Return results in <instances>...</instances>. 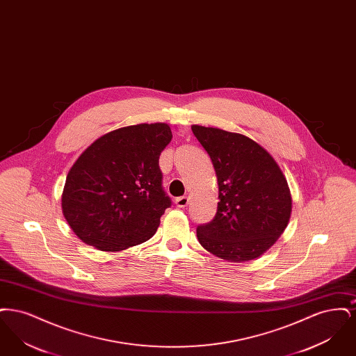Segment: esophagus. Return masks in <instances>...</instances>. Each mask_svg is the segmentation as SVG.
<instances>
[{"instance_id": "obj_1", "label": "esophagus", "mask_w": 356, "mask_h": 356, "mask_svg": "<svg viewBox=\"0 0 356 356\" xmlns=\"http://www.w3.org/2000/svg\"><path fill=\"white\" fill-rule=\"evenodd\" d=\"M189 203V199L186 197V196H181V197H177L176 200H175V204H176V207H179V208H186V205Z\"/></svg>"}]
</instances>
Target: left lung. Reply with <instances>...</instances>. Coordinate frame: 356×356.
<instances>
[{
  "mask_svg": "<svg viewBox=\"0 0 356 356\" xmlns=\"http://www.w3.org/2000/svg\"><path fill=\"white\" fill-rule=\"evenodd\" d=\"M218 177L215 219L197 227L204 250L243 263L267 252L287 228L292 197L287 179L271 153L247 136L192 125Z\"/></svg>",
  "mask_w": 356,
  "mask_h": 356,
  "instance_id": "8db88e82",
  "label": "left lung"
}]
</instances>
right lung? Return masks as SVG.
I'll return each instance as SVG.
<instances>
[{
	"label": "right lung",
	"instance_id": "add662e5",
	"mask_svg": "<svg viewBox=\"0 0 356 356\" xmlns=\"http://www.w3.org/2000/svg\"><path fill=\"white\" fill-rule=\"evenodd\" d=\"M170 124H137L93 141L69 170L61 208L85 244L105 252L138 245L156 234L170 207L161 186L160 153Z\"/></svg>",
	"mask_w": 356,
	"mask_h": 356
}]
</instances>
